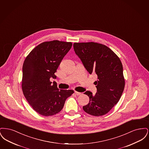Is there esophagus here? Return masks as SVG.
<instances>
[{"label":"esophagus","instance_id":"34e87169","mask_svg":"<svg viewBox=\"0 0 149 149\" xmlns=\"http://www.w3.org/2000/svg\"><path fill=\"white\" fill-rule=\"evenodd\" d=\"M75 94H76V95H81V93L80 92H76V91H75Z\"/></svg>","mask_w":149,"mask_h":149}]
</instances>
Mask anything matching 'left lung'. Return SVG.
Returning a JSON list of instances; mask_svg holds the SVG:
<instances>
[{
    "label": "left lung",
    "mask_w": 149,
    "mask_h": 149,
    "mask_svg": "<svg viewBox=\"0 0 149 149\" xmlns=\"http://www.w3.org/2000/svg\"><path fill=\"white\" fill-rule=\"evenodd\" d=\"M74 50L90 74H97V92L86 91L89 103L83 107L87 113L100 116L107 113L119 101L125 88L120 59L107 46L98 43H74Z\"/></svg>",
    "instance_id": "8db88e82"
}]
</instances>
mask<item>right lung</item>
Listing matches in <instances>:
<instances>
[{
  "label": "right lung",
  "instance_id": "1",
  "mask_svg": "<svg viewBox=\"0 0 149 149\" xmlns=\"http://www.w3.org/2000/svg\"><path fill=\"white\" fill-rule=\"evenodd\" d=\"M72 43L54 40L36 46L23 65L22 88L29 104L38 113L51 116L58 113L72 90L58 89L50 81L63 58L70 50Z\"/></svg>",
  "mask_w": 149,
  "mask_h": 149
}]
</instances>
